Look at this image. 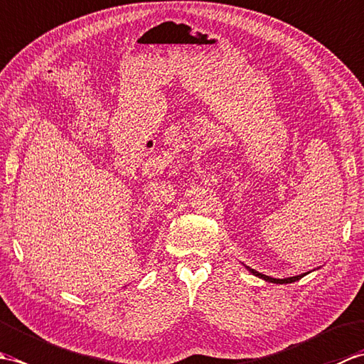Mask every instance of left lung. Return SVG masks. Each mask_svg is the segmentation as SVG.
I'll return each mask as SVG.
<instances>
[{
  "label": "left lung",
  "instance_id": "1",
  "mask_svg": "<svg viewBox=\"0 0 364 364\" xmlns=\"http://www.w3.org/2000/svg\"><path fill=\"white\" fill-rule=\"evenodd\" d=\"M250 272H252L253 275H257V277L262 278V280L270 282V283H278V284H283V283H294V282L300 280L301 277H305V274H301V275L289 277V278H282V280H280V278H272V277H267V275H264V274H259V272H257V270H253V269H250Z\"/></svg>",
  "mask_w": 364,
  "mask_h": 364
}]
</instances>
